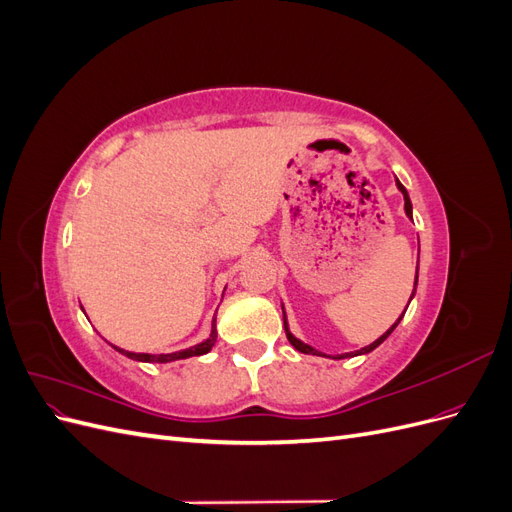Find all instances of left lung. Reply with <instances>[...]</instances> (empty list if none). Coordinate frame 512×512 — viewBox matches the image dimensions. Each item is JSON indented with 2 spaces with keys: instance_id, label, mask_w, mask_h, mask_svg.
<instances>
[{
  "instance_id": "left-lung-1",
  "label": "left lung",
  "mask_w": 512,
  "mask_h": 512,
  "mask_svg": "<svg viewBox=\"0 0 512 512\" xmlns=\"http://www.w3.org/2000/svg\"><path fill=\"white\" fill-rule=\"evenodd\" d=\"M395 183H397V190L401 192V194H404V209H406V215H408V218L412 220V203H410V196H408V190L404 188V185H401V181L399 179H395ZM416 284H418V267H416V275H414V290H412V294H410V301L414 299V294H416ZM408 301V303H410ZM408 309V307H406ZM282 312H284V329H286V337H288V342L294 346V348H297L299 352H303V354H316V356H329V359H346V356H359V354H369L371 350H376L382 342H384V339L386 337H389L393 331H395V327H397V324L401 322V318H404V314H401L399 318H397V322L393 324V327L389 329V331H386V333H382L378 339H376V342H371L369 346H365V348H361V350H354V352H344V354H324V352H320V350H316V348H312V346H309V344H305V342H301V339L299 337H294L292 335V331H290V327H288V318H286V309H284V303H282Z\"/></svg>"
}]
</instances>
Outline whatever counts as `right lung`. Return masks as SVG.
I'll list each match as a JSON object with an SVG mask.
<instances>
[{"label": "right lung", "instance_id": "right-lung-1", "mask_svg": "<svg viewBox=\"0 0 512 512\" xmlns=\"http://www.w3.org/2000/svg\"><path fill=\"white\" fill-rule=\"evenodd\" d=\"M215 339H218V329H215V316L211 320V333L205 339V342H200L196 346H190L185 350H177V352H170V354H147V352H130V350H123L113 346L119 354L128 356L132 361H141V363H173V361H181V359H190V356H200V354H207L213 346H215Z\"/></svg>", "mask_w": 512, "mask_h": 512}]
</instances>
